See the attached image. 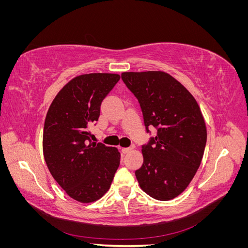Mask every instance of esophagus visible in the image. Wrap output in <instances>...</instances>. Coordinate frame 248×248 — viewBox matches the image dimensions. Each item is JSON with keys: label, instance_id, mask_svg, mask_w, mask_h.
<instances>
[{"label": "esophagus", "instance_id": "1", "mask_svg": "<svg viewBox=\"0 0 248 248\" xmlns=\"http://www.w3.org/2000/svg\"><path fill=\"white\" fill-rule=\"evenodd\" d=\"M132 149H133V146H131V147H128V148H122V152H123L124 154H126V153L130 152Z\"/></svg>", "mask_w": 248, "mask_h": 248}]
</instances>
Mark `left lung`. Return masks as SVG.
I'll return each instance as SVG.
<instances>
[{
    "instance_id": "obj_1",
    "label": "left lung",
    "mask_w": 248,
    "mask_h": 248,
    "mask_svg": "<svg viewBox=\"0 0 248 248\" xmlns=\"http://www.w3.org/2000/svg\"><path fill=\"white\" fill-rule=\"evenodd\" d=\"M121 78L140 103L146 132L157 129L141 146L144 162L136 177L150 197L170 201L188 186L204 155L207 130L200 107L166 72H123Z\"/></svg>"
}]
</instances>
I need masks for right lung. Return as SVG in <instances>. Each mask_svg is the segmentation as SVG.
Instances as JSON below:
<instances>
[{
    "label": "right lung",
    "mask_w": 248,
    "mask_h": 248,
    "mask_svg": "<svg viewBox=\"0 0 248 248\" xmlns=\"http://www.w3.org/2000/svg\"><path fill=\"white\" fill-rule=\"evenodd\" d=\"M119 79V74L111 73L77 77L58 93L47 111L44 159L58 184L80 202L100 199L119 168L118 149L93 142L89 131L98 121L103 99Z\"/></svg>",
    "instance_id": "right-lung-1"
}]
</instances>
